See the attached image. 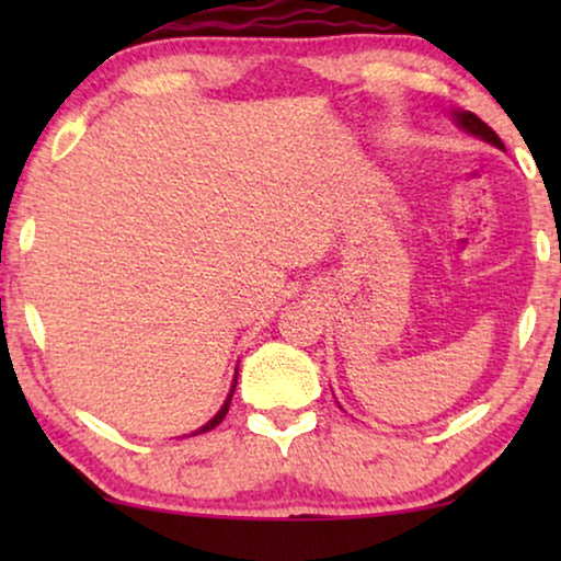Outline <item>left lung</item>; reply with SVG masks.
<instances>
[{
    "label": "left lung",
    "instance_id": "8db88e82",
    "mask_svg": "<svg viewBox=\"0 0 561 561\" xmlns=\"http://www.w3.org/2000/svg\"><path fill=\"white\" fill-rule=\"evenodd\" d=\"M455 117H457L459 125H462V129H467V133L482 137V140L490 142V145H495V148H503L501 137L495 135V129L488 127L485 122L478 117V114H472V112H455Z\"/></svg>",
    "mask_w": 561,
    "mask_h": 561
}]
</instances>
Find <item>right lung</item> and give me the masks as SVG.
I'll return each instance as SVG.
<instances>
[{
  "mask_svg": "<svg viewBox=\"0 0 561 561\" xmlns=\"http://www.w3.org/2000/svg\"><path fill=\"white\" fill-rule=\"evenodd\" d=\"M234 386H237V378H234ZM234 386H232V390H229L227 401H225V405H221V409H219V413H217V416H214V419H211V421H209V424H206V426H202V428H198V432H196V434L211 432V428H214V426H219V424H221V419H225V416H227V411H229V401H232V396H234Z\"/></svg>",
  "mask_w": 561,
  "mask_h": 561,
  "instance_id": "right-lung-1",
  "label": "right lung"
}]
</instances>
